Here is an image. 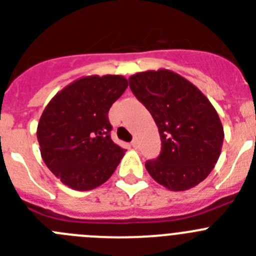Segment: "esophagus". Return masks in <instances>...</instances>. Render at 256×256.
I'll return each instance as SVG.
<instances>
[{"label": "esophagus", "instance_id": "1", "mask_svg": "<svg viewBox=\"0 0 256 256\" xmlns=\"http://www.w3.org/2000/svg\"><path fill=\"white\" fill-rule=\"evenodd\" d=\"M130 144H132V148H138V140L134 138L132 142H130Z\"/></svg>", "mask_w": 256, "mask_h": 256}]
</instances>
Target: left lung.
I'll return each instance as SVG.
<instances>
[{"label": "left lung", "mask_w": 256, "mask_h": 256, "mask_svg": "<svg viewBox=\"0 0 256 256\" xmlns=\"http://www.w3.org/2000/svg\"><path fill=\"white\" fill-rule=\"evenodd\" d=\"M130 87L159 128L162 151L144 166L170 191L204 180L220 155L224 132L214 106L198 87L166 69L130 76Z\"/></svg>", "instance_id": "obj_1"}]
</instances>
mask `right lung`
Instances as JSON below:
<instances>
[{
    "instance_id": "obj_1",
    "label": "right lung",
    "mask_w": 256,
    "mask_h": 256,
    "mask_svg": "<svg viewBox=\"0 0 256 256\" xmlns=\"http://www.w3.org/2000/svg\"><path fill=\"white\" fill-rule=\"evenodd\" d=\"M122 76H90L55 94L37 128L47 168L68 187L88 191L105 183L124 156L110 137L108 110L124 94Z\"/></svg>"
}]
</instances>
